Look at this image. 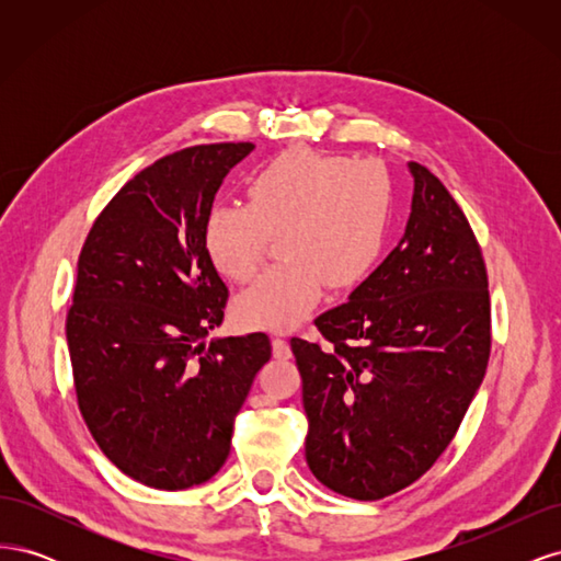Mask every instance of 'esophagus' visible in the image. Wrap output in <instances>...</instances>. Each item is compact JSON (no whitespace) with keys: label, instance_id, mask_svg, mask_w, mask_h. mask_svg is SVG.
I'll return each instance as SVG.
<instances>
[{"label":"esophagus","instance_id":"obj_1","mask_svg":"<svg viewBox=\"0 0 561 561\" xmlns=\"http://www.w3.org/2000/svg\"><path fill=\"white\" fill-rule=\"evenodd\" d=\"M271 346H274L276 358H290V344H287V339L274 336L271 339Z\"/></svg>","mask_w":561,"mask_h":561}]
</instances>
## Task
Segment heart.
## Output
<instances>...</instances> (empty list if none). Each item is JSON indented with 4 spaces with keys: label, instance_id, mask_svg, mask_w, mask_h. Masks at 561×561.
<instances>
[{
    "label": "heart",
    "instance_id": "heart-1",
    "mask_svg": "<svg viewBox=\"0 0 561 561\" xmlns=\"http://www.w3.org/2000/svg\"><path fill=\"white\" fill-rule=\"evenodd\" d=\"M396 213L393 178L377 161L290 149L248 180V203H219L203 225V243L219 274L250 280L271 236L285 262L236 299L250 330H293L325 285L346 290L369 276L383 254Z\"/></svg>",
    "mask_w": 561,
    "mask_h": 561
}]
</instances>
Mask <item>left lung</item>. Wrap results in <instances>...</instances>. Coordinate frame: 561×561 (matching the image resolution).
<instances>
[{"label":"left lung","instance_id":"left-lung-1","mask_svg":"<svg viewBox=\"0 0 561 561\" xmlns=\"http://www.w3.org/2000/svg\"><path fill=\"white\" fill-rule=\"evenodd\" d=\"M402 241L342 307L316 318L325 346L293 336L316 480L355 501L416 482L449 447L491 351L482 248L426 165L410 161Z\"/></svg>","mask_w":561,"mask_h":561}]
</instances>
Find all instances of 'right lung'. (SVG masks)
I'll use <instances>...</instances> for the list:
<instances>
[{
  "mask_svg": "<svg viewBox=\"0 0 561 561\" xmlns=\"http://www.w3.org/2000/svg\"><path fill=\"white\" fill-rule=\"evenodd\" d=\"M252 142L173 151L114 194L83 241L67 348L79 412L110 461L151 489L210 480L271 358L264 332L213 339L229 290L203 225Z\"/></svg>",
  "mask_w": 561,
  "mask_h": 561,
  "instance_id": "obj_1",
  "label": "right lung"
}]
</instances>
